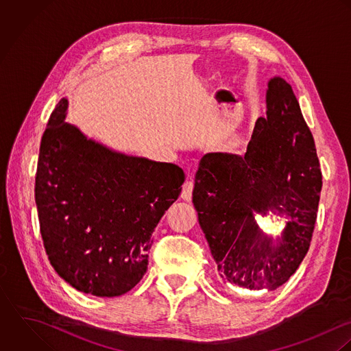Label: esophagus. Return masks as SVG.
Here are the masks:
<instances>
[{
	"mask_svg": "<svg viewBox=\"0 0 351 351\" xmlns=\"http://www.w3.org/2000/svg\"><path fill=\"white\" fill-rule=\"evenodd\" d=\"M193 190H194V182L193 180H187L183 184V187H182V194H180L182 199L190 202L191 198H193Z\"/></svg>",
	"mask_w": 351,
	"mask_h": 351,
	"instance_id": "1",
	"label": "esophagus"
}]
</instances>
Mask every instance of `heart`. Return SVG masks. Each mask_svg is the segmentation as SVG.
I'll use <instances>...</instances> for the list:
<instances>
[{"label": "heart", "instance_id": "b5f03b06", "mask_svg": "<svg viewBox=\"0 0 351 351\" xmlns=\"http://www.w3.org/2000/svg\"><path fill=\"white\" fill-rule=\"evenodd\" d=\"M233 143H234V142H230V145H233Z\"/></svg>", "mask_w": 351, "mask_h": 351}]
</instances>
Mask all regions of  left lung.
<instances>
[{"mask_svg": "<svg viewBox=\"0 0 351 351\" xmlns=\"http://www.w3.org/2000/svg\"><path fill=\"white\" fill-rule=\"evenodd\" d=\"M266 107L244 156L201 158L193 204L223 282L271 291L309 250L323 182L313 136L283 78L269 81ZM269 210L288 217L278 239L265 235L254 219L255 212Z\"/></svg>", "mask_w": 351, "mask_h": 351, "instance_id": "left-lung-1", "label": "left lung"}]
</instances>
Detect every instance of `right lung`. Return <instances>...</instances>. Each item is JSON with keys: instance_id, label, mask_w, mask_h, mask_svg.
I'll return each mask as SVG.
<instances>
[{"instance_id": "add662e5", "label": "right lung", "mask_w": 351, "mask_h": 351, "mask_svg": "<svg viewBox=\"0 0 351 351\" xmlns=\"http://www.w3.org/2000/svg\"><path fill=\"white\" fill-rule=\"evenodd\" d=\"M66 111L61 99L39 149L35 202L45 250L74 289L122 295L146 273L152 233L180 195L184 172L86 138L65 122Z\"/></svg>"}]
</instances>
